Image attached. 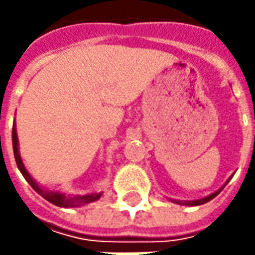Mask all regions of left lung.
<instances>
[{"label": "left lung", "mask_w": 255, "mask_h": 255, "mask_svg": "<svg viewBox=\"0 0 255 255\" xmlns=\"http://www.w3.org/2000/svg\"><path fill=\"white\" fill-rule=\"evenodd\" d=\"M230 180V179H229ZM227 180V181H229ZM223 189V187H221ZM220 190H217V191H214L213 194H210V196H207V197H203V199H199V200H191V201H180V200H174V203H179V204H186V206H200V204H204V203H207V201H210L213 200L219 193L221 191Z\"/></svg>", "instance_id": "left-lung-1"}]
</instances>
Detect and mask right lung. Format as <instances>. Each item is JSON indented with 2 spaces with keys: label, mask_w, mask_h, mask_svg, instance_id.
Listing matches in <instances>:
<instances>
[{
  "label": "right lung",
  "mask_w": 255,
  "mask_h": 255,
  "mask_svg": "<svg viewBox=\"0 0 255 255\" xmlns=\"http://www.w3.org/2000/svg\"><path fill=\"white\" fill-rule=\"evenodd\" d=\"M12 149H14V156L16 166H18L19 171L22 173L25 180L28 181L29 186H31L39 196H42L45 200H48L49 203L58 206V207H81V206L89 204V203H93V201H96L98 199H101L102 193H91V194H84V196H66L65 193L49 191L42 189V187L31 177V174L26 171L24 163H22V159H21V156H19V150H18V136H16L15 123L14 126H12Z\"/></svg>",
  "instance_id": "add662e5"
}]
</instances>
